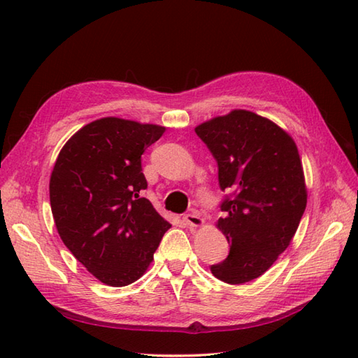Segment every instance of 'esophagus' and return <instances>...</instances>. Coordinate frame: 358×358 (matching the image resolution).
I'll return each instance as SVG.
<instances>
[{"label":"esophagus","mask_w":358,"mask_h":358,"mask_svg":"<svg viewBox=\"0 0 358 358\" xmlns=\"http://www.w3.org/2000/svg\"><path fill=\"white\" fill-rule=\"evenodd\" d=\"M183 220L186 222V224L191 226V227H200V226L204 224V220L199 214H196V212H191V214H186L183 217Z\"/></svg>","instance_id":"obj_1"}]
</instances>
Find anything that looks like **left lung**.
<instances>
[{
  "label": "left lung",
  "instance_id": "obj_1",
  "mask_svg": "<svg viewBox=\"0 0 358 358\" xmlns=\"http://www.w3.org/2000/svg\"><path fill=\"white\" fill-rule=\"evenodd\" d=\"M218 164L220 187L234 191L217 227L231 245L210 266L229 285L252 281L291 245L306 209L308 191L294 138L269 118L234 109L195 127Z\"/></svg>",
  "mask_w": 358,
  "mask_h": 358
}]
</instances>
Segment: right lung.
Masks as SVG:
<instances>
[{
  "label": "right lung",
  "instance_id": "obj_1",
  "mask_svg": "<svg viewBox=\"0 0 358 358\" xmlns=\"http://www.w3.org/2000/svg\"><path fill=\"white\" fill-rule=\"evenodd\" d=\"M164 126L104 117L83 126L59 150L49 181L53 222L66 248L101 283L143 277L171 223L140 195L144 149Z\"/></svg>",
  "mask_w": 358,
  "mask_h": 358
}]
</instances>
